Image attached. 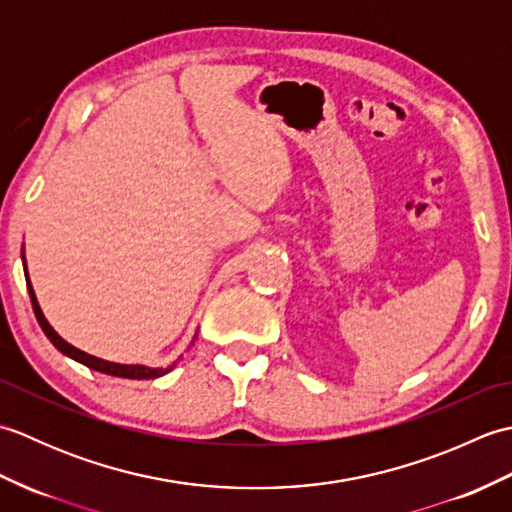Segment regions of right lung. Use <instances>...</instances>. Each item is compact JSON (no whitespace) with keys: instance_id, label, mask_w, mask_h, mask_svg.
I'll return each mask as SVG.
<instances>
[{"instance_id":"obj_1","label":"right lung","mask_w":512,"mask_h":512,"mask_svg":"<svg viewBox=\"0 0 512 512\" xmlns=\"http://www.w3.org/2000/svg\"><path fill=\"white\" fill-rule=\"evenodd\" d=\"M21 259H24V250H21ZM24 266H26V259H24ZM26 284H28V295H30V301H32V310H35V317H37V321H39V325H41L43 334L48 336L50 343H52L54 347H57V350H59L61 354H65V356L74 358L76 363H81V365H85V367L94 369V372H101V374H107V376H118V378H136V380L165 376V374H169V372H171L173 367H176V363H171L169 367L123 365V363L103 361V358H96V356H92V354H88V352L79 350V347H74V345H70L68 341H63L61 336H59L57 332H54V328H52V325L48 323V319L43 317V312H41V308H39V301H37V297H35V290H32V284H30V279H28V270H26ZM195 336H198V334H195Z\"/></svg>"}]
</instances>
